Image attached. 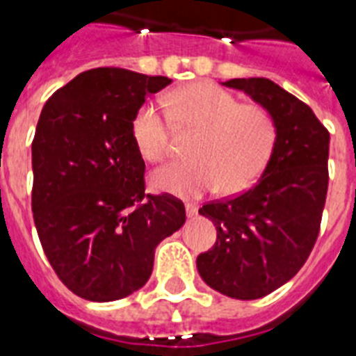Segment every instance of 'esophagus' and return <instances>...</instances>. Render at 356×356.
I'll use <instances>...</instances> for the list:
<instances>
[{
  "label": "esophagus",
  "instance_id": "34e87169",
  "mask_svg": "<svg viewBox=\"0 0 356 356\" xmlns=\"http://www.w3.org/2000/svg\"><path fill=\"white\" fill-rule=\"evenodd\" d=\"M186 216L188 218H193V216H197V204L193 203H186Z\"/></svg>",
  "mask_w": 356,
  "mask_h": 356
}]
</instances>
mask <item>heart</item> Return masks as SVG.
<instances>
[{"label": "heart", "instance_id": "b5f03b06", "mask_svg": "<svg viewBox=\"0 0 356 356\" xmlns=\"http://www.w3.org/2000/svg\"><path fill=\"white\" fill-rule=\"evenodd\" d=\"M166 104L170 117L155 104H144L133 118V137L143 157L149 163L168 157L172 122L179 129H195L197 137L190 146L192 161L153 172L155 190L197 197L218 186L223 193L243 192L258 181L278 138L267 108L239 104L236 95L210 82L177 89Z\"/></svg>", "mask_w": 356, "mask_h": 356}]
</instances>
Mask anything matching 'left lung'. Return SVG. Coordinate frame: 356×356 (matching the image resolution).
<instances>
[{"instance_id": "obj_1", "label": "left lung", "mask_w": 356, "mask_h": 356, "mask_svg": "<svg viewBox=\"0 0 356 356\" xmlns=\"http://www.w3.org/2000/svg\"><path fill=\"white\" fill-rule=\"evenodd\" d=\"M225 86L267 108L278 138L250 190L199 208L218 239L197 256V270L218 293L256 300L293 278L316 243L329 184V131L307 104L268 78H234Z\"/></svg>"}]
</instances>
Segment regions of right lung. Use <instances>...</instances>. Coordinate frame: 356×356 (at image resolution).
Returning a JSON list of instances; mask_svg holds the SVG:
<instances>
[{"label": "right lung", "mask_w": 356, "mask_h": 356, "mask_svg": "<svg viewBox=\"0 0 356 356\" xmlns=\"http://www.w3.org/2000/svg\"><path fill=\"white\" fill-rule=\"evenodd\" d=\"M172 82L120 67L89 69L49 98L33 140L38 238L65 287L113 302L148 282L155 248L186 221L181 199L146 193L133 118Z\"/></svg>", "instance_id": "obj_1"}]
</instances>
